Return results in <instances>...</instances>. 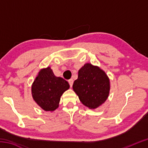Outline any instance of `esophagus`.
I'll list each match as a JSON object with an SVG mask.
<instances>
[{
	"mask_svg": "<svg viewBox=\"0 0 148 148\" xmlns=\"http://www.w3.org/2000/svg\"><path fill=\"white\" fill-rule=\"evenodd\" d=\"M73 82H74V80L72 79L69 80V83L70 84V86H71V87H72V85H73Z\"/></svg>",
	"mask_w": 148,
	"mask_h": 148,
	"instance_id": "34e87169",
	"label": "esophagus"
}]
</instances>
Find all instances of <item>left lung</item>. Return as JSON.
I'll use <instances>...</instances> for the list:
<instances>
[{
	"label": "left lung",
	"instance_id": "left-lung-1",
	"mask_svg": "<svg viewBox=\"0 0 148 148\" xmlns=\"http://www.w3.org/2000/svg\"><path fill=\"white\" fill-rule=\"evenodd\" d=\"M72 88L84 106L94 110L104 103L108 97L110 79L103 70L88 62L78 71V77Z\"/></svg>",
	"mask_w": 148,
	"mask_h": 148
}]
</instances>
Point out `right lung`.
<instances>
[{
  "mask_svg": "<svg viewBox=\"0 0 148 148\" xmlns=\"http://www.w3.org/2000/svg\"><path fill=\"white\" fill-rule=\"evenodd\" d=\"M70 86L66 80L55 76L49 66L42 69L31 86L32 98L42 110L53 112L59 107L60 99Z\"/></svg>",
  "mask_w": 148,
  "mask_h": 148,
  "instance_id": "1",
  "label": "right lung"
}]
</instances>
